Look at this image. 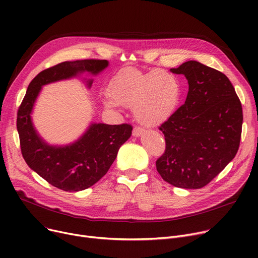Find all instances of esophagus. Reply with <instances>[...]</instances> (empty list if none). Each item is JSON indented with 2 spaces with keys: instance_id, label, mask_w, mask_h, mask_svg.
<instances>
[{
  "instance_id": "esophagus-1",
  "label": "esophagus",
  "mask_w": 258,
  "mask_h": 258,
  "mask_svg": "<svg viewBox=\"0 0 258 258\" xmlns=\"http://www.w3.org/2000/svg\"><path fill=\"white\" fill-rule=\"evenodd\" d=\"M144 132H145V131H144L142 127H140V126H135L134 130H133V135H134L135 137H138V136H140V135H142Z\"/></svg>"
}]
</instances>
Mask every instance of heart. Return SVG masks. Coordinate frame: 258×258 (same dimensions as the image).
Instances as JSON below:
<instances>
[{
	"label": "heart",
	"instance_id": "obj_1",
	"mask_svg": "<svg viewBox=\"0 0 258 258\" xmlns=\"http://www.w3.org/2000/svg\"><path fill=\"white\" fill-rule=\"evenodd\" d=\"M110 94L113 100H106V106L134 107L136 119L142 125L151 127L161 124L173 114L181 88L177 78L167 72L127 70L114 78Z\"/></svg>",
	"mask_w": 258,
	"mask_h": 258
}]
</instances>
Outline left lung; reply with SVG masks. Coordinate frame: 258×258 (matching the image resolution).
I'll return each instance as SVG.
<instances>
[{"label": "left lung", "instance_id": "left-lung-1", "mask_svg": "<svg viewBox=\"0 0 258 258\" xmlns=\"http://www.w3.org/2000/svg\"><path fill=\"white\" fill-rule=\"evenodd\" d=\"M170 71L184 74L189 90L185 103L159 126L165 151L156 167L167 183L198 189L209 184L235 157L242 107L231 81L213 68L189 60Z\"/></svg>", "mask_w": 258, "mask_h": 258}]
</instances>
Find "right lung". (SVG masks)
<instances>
[{
  "mask_svg": "<svg viewBox=\"0 0 258 258\" xmlns=\"http://www.w3.org/2000/svg\"><path fill=\"white\" fill-rule=\"evenodd\" d=\"M107 67L105 59L62 61L39 72L27 89L18 110L17 127L26 163L49 184L64 191H80L98 182L110 169L120 146L132 135L130 123H94L77 142L64 147L47 145L35 133L30 113L40 88L80 72L97 74ZM92 81H89L91 86Z\"/></svg>",
  "mask_w": 258,
  "mask_h": 258,
  "instance_id": "1",
  "label": "right lung"
}]
</instances>
